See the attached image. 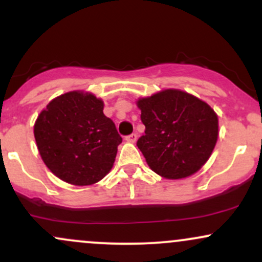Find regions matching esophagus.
Returning a JSON list of instances; mask_svg holds the SVG:
<instances>
[{"label": "esophagus", "mask_w": 262, "mask_h": 262, "mask_svg": "<svg viewBox=\"0 0 262 262\" xmlns=\"http://www.w3.org/2000/svg\"><path fill=\"white\" fill-rule=\"evenodd\" d=\"M136 140H137L136 134H131V135H128V136H126V141H128V142H136Z\"/></svg>", "instance_id": "34e87169"}]
</instances>
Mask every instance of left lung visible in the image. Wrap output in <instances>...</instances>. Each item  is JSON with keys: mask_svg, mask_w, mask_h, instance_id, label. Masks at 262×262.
<instances>
[{"mask_svg": "<svg viewBox=\"0 0 262 262\" xmlns=\"http://www.w3.org/2000/svg\"><path fill=\"white\" fill-rule=\"evenodd\" d=\"M137 106L146 127L137 147L151 170L177 180L205 165L219 136L217 115L206 102L170 89L140 98Z\"/></svg>", "mask_w": 262, "mask_h": 262, "instance_id": "left-lung-1", "label": "left lung"}]
</instances>
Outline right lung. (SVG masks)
<instances>
[{
  "label": "right lung",
  "mask_w": 262,
  "mask_h": 262,
  "mask_svg": "<svg viewBox=\"0 0 262 262\" xmlns=\"http://www.w3.org/2000/svg\"><path fill=\"white\" fill-rule=\"evenodd\" d=\"M33 134L45 165L77 186L107 175L122 142L114 121L103 115L102 100L82 91L53 98L38 115Z\"/></svg>",
  "instance_id": "right-lung-1"
}]
</instances>
